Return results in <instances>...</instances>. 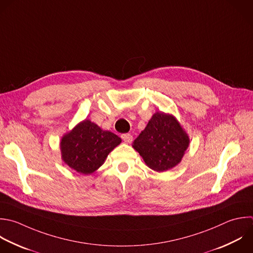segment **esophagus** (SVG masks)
Here are the masks:
<instances>
[{
	"mask_svg": "<svg viewBox=\"0 0 253 253\" xmlns=\"http://www.w3.org/2000/svg\"><path fill=\"white\" fill-rule=\"evenodd\" d=\"M121 137L126 143H130L132 141V135L129 134V133H124V134L121 135Z\"/></svg>",
	"mask_w": 253,
	"mask_h": 253,
	"instance_id": "obj_1",
	"label": "esophagus"
}]
</instances>
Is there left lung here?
I'll list each match as a JSON object with an SVG mask.
<instances>
[{
    "instance_id": "1",
    "label": "left lung",
    "mask_w": 253,
    "mask_h": 253,
    "mask_svg": "<svg viewBox=\"0 0 253 253\" xmlns=\"http://www.w3.org/2000/svg\"><path fill=\"white\" fill-rule=\"evenodd\" d=\"M188 145L189 137L175 118L157 112L132 146L149 168L163 172L181 161Z\"/></svg>"
}]
</instances>
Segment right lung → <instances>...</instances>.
I'll return each instance as SVG.
<instances>
[{
  "mask_svg": "<svg viewBox=\"0 0 253 253\" xmlns=\"http://www.w3.org/2000/svg\"><path fill=\"white\" fill-rule=\"evenodd\" d=\"M121 141L115 133L103 130L96 124L85 120L62 137V159L72 169L88 175L104 163L108 154Z\"/></svg>",
  "mask_w": 253,
  "mask_h": 253,
  "instance_id": "right-lung-1",
  "label": "right lung"
}]
</instances>
